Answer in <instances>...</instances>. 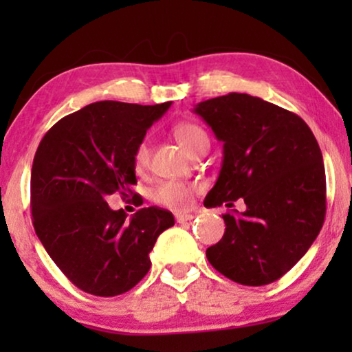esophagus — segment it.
I'll list each match as a JSON object with an SVG mask.
<instances>
[{
  "instance_id": "1",
  "label": "esophagus",
  "mask_w": 352,
  "mask_h": 352,
  "mask_svg": "<svg viewBox=\"0 0 352 352\" xmlns=\"http://www.w3.org/2000/svg\"><path fill=\"white\" fill-rule=\"evenodd\" d=\"M194 219V216L189 214V213H176V221L179 224H184V223H189V221Z\"/></svg>"
}]
</instances>
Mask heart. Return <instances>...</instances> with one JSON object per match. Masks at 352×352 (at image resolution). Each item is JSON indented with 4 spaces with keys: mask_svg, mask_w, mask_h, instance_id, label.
Segmentation results:
<instances>
[{
    "mask_svg": "<svg viewBox=\"0 0 352 352\" xmlns=\"http://www.w3.org/2000/svg\"><path fill=\"white\" fill-rule=\"evenodd\" d=\"M173 134H175V138L190 155L201 146H208V136H206L204 129L195 123H177L176 126L173 128ZM148 162H151V148H148V142L146 139H142V141L134 147L133 152L134 171L144 173L147 170ZM195 192L197 186L190 184V182L162 181L160 184L153 189L152 199L155 200L158 205L168 206V208L186 210L190 206Z\"/></svg>",
    "mask_w": 352,
    "mask_h": 352,
    "instance_id": "heart-1",
    "label": "heart"
}]
</instances>
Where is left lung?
<instances>
[{
    "mask_svg": "<svg viewBox=\"0 0 352 352\" xmlns=\"http://www.w3.org/2000/svg\"><path fill=\"white\" fill-rule=\"evenodd\" d=\"M223 141V166L205 206L247 210L223 214L226 232L206 250L216 271L250 287L290 271L325 219L324 158L311 128L296 113L250 94L229 93L194 109Z\"/></svg>",
    "mask_w": 352,
    "mask_h": 352,
    "instance_id": "8db88e82",
    "label": "left lung"
}]
</instances>
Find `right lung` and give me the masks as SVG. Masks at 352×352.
<instances>
[{
    "instance_id": "1",
    "label": "right lung",
    "mask_w": 352,
    "mask_h": 352,
    "mask_svg": "<svg viewBox=\"0 0 352 352\" xmlns=\"http://www.w3.org/2000/svg\"><path fill=\"white\" fill-rule=\"evenodd\" d=\"M170 105L89 104L60 118L36 148L33 228L57 267L89 295L117 296L138 285L151 269L158 235L175 224L171 211L158 206L128 219L105 201L117 192L123 200L136 197L134 147Z\"/></svg>"
}]
</instances>
